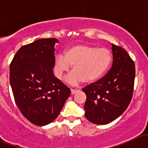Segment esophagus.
Instances as JSON below:
<instances>
[{"label": "esophagus", "mask_w": 148, "mask_h": 148, "mask_svg": "<svg viewBox=\"0 0 148 148\" xmlns=\"http://www.w3.org/2000/svg\"><path fill=\"white\" fill-rule=\"evenodd\" d=\"M79 92V89H71V95H74V94L77 93V92Z\"/></svg>", "instance_id": "esophagus-1"}]
</instances>
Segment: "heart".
Masks as SVG:
<instances>
[{
	"label": "heart",
	"instance_id": "1",
	"mask_svg": "<svg viewBox=\"0 0 148 148\" xmlns=\"http://www.w3.org/2000/svg\"><path fill=\"white\" fill-rule=\"evenodd\" d=\"M112 54L107 48L78 44L69 48L63 55L55 59L54 73L58 78L68 72L73 66V71L66 80L77 85L84 82L91 84L101 79L111 65Z\"/></svg>",
	"mask_w": 148,
	"mask_h": 148
}]
</instances>
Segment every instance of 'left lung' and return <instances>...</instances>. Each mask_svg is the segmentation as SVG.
Listing matches in <instances>:
<instances>
[{
	"label": "left lung",
	"instance_id": "8db88e82",
	"mask_svg": "<svg viewBox=\"0 0 148 148\" xmlns=\"http://www.w3.org/2000/svg\"><path fill=\"white\" fill-rule=\"evenodd\" d=\"M112 66L102 78L82 89L86 94L85 117L94 124L106 125L126 110L132 97L135 63L122 47L112 44Z\"/></svg>",
	"mask_w": 148,
	"mask_h": 148
}]
</instances>
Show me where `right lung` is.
I'll return each mask as SVG.
<instances>
[{"mask_svg": "<svg viewBox=\"0 0 148 148\" xmlns=\"http://www.w3.org/2000/svg\"><path fill=\"white\" fill-rule=\"evenodd\" d=\"M55 38L23 46L10 64V83L16 105L31 123L44 126L60 114L71 91L54 77Z\"/></svg>", "mask_w": 148, "mask_h": 148, "instance_id": "obj_1", "label": "right lung"}]
</instances>
